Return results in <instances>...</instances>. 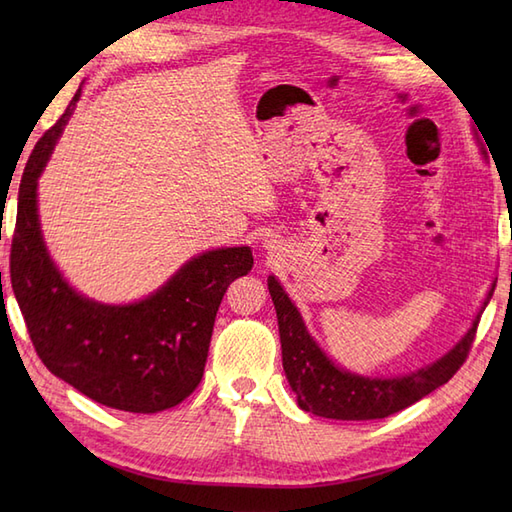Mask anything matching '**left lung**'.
Wrapping results in <instances>:
<instances>
[{
	"label": "left lung",
	"instance_id": "left-lung-1",
	"mask_svg": "<svg viewBox=\"0 0 512 512\" xmlns=\"http://www.w3.org/2000/svg\"><path fill=\"white\" fill-rule=\"evenodd\" d=\"M268 290L277 310L284 372L292 391L297 394L299 407L314 416L334 420L387 418L449 383L469 356L477 325H480V317H477L471 330L447 356L418 372L402 378H363L343 372L319 350L297 308L292 306L275 277H268ZM491 297L493 290L488 292L486 303Z\"/></svg>",
	"mask_w": 512,
	"mask_h": 512
}]
</instances>
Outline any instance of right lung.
Here are the masks:
<instances>
[{
    "instance_id": "right-lung-1",
    "label": "right lung",
    "mask_w": 512,
    "mask_h": 512,
    "mask_svg": "<svg viewBox=\"0 0 512 512\" xmlns=\"http://www.w3.org/2000/svg\"><path fill=\"white\" fill-rule=\"evenodd\" d=\"M76 101L79 94L26 162L10 284L35 352L54 376L105 407L156 413L176 407L200 385L217 308L231 281L250 273L253 253L248 246L209 250L132 306L76 295L52 266L37 220V178Z\"/></svg>"
}]
</instances>
